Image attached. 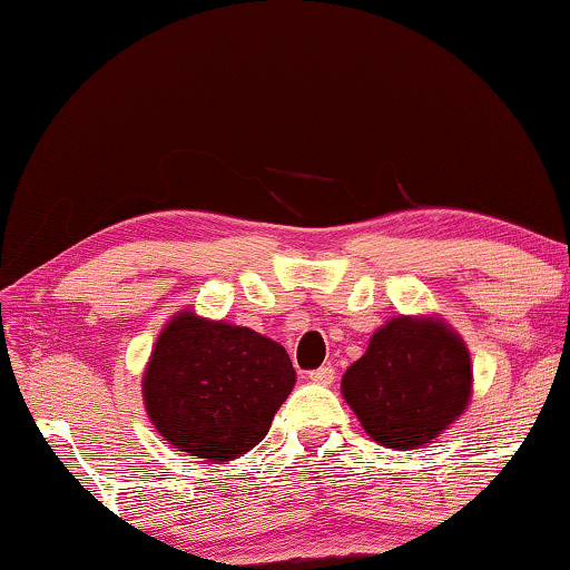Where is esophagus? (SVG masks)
<instances>
[{
  "label": "esophagus",
  "mask_w": 570,
  "mask_h": 570,
  "mask_svg": "<svg viewBox=\"0 0 570 570\" xmlns=\"http://www.w3.org/2000/svg\"><path fill=\"white\" fill-rule=\"evenodd\" d=\"M334 376H337V373H334L332 365H322V368L308 373V379L314 381V384H332Z\"/></svg>",
  "instance_id": "1"
}]
</instances>
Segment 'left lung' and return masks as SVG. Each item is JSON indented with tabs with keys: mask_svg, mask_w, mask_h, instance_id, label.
Wrapping results in <instances>:
<instances>
[{
	"mask_svg": "<svg viewBox=\"0 0 570 570\" xmlns=\"http://www.w3.org/2000/svg\"><path fill=\"white\" fill-rule=\"evenodd\" d=\"M464 342L433 318L400 316L371 337L342 379V394L365 433L386 449L431 443L470 402Z\"/></svg>",
	"mask_w": 570,
	"mask_h": 570,
	"instance_id": "left-lung-1",
	"label": "left lung"
}]
</instances>
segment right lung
<instances>
[{
    "instance_id": "1",
    "label": "right lung",
    "mask_w": 570,
    "mask_h": 570,
    "mask_svg": "<svg viewBox=\"0 0 570 570\" xmlns=\"http://www.w3.org/2000/svg\"><path fill=\"white\" fill-rule=\"evenodd\" d=\"M295 371L285 347L248 326L176 316L145 373L153 425L176 449L230 462L267 435Z\"/></svg>"
}]
</instances>
